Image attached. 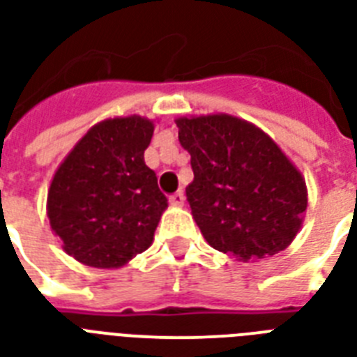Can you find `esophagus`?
I'll return each mask as SVG.
<instances>
[{"label":"esophagus","mask_w":357,"mask_h":357,"mask_svg":"<svg viewBox=\"0 0 357 357\" xmlns=\"http://www.w3.org/2000/svg\"><path fill=\"white\" fill-rule=\"evenodd\" d=\"M170 204L176 207H181L185 204V195L179 190V192H176V195L170 196Z\"/></svg>","instance_id":"esophagus-1"}]
</instances>
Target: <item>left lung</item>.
Masks as SVG:
<instances>
[{"instance_id": "obj_1", "label": "left lung", "mask_w": 357, "mask_h": 357, "mask_svg": "<svg viewBox=\"0 0 357 357\" xmlns=\"http://www.w3.org/2000/svg\"><path fill=\"white\" fill-rule=\"evenodd\" d=\"M176 123L195 172L187 200L209 246L244 263L287 248L304 222L307 187L282 148L231 114Z\"/></svg>"}]
</instances>
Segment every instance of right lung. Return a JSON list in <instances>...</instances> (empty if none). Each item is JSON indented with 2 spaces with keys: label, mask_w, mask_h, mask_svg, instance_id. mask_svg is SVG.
Segmentation results:
<instances>
[{
  "label": "right lung",
  "mask_w": 357,
  "mask_h": 357,
  "mask_svg": "<svg viewBox=\"0 0 357 357\" xmlns=\"http://www.w3.org/2000/svg\"><path fill=\"white\" fill-rule=\"evenodd\" d=\"M153 122L139 114L92 126L64 157L47 189L52 231L68 255L94 268H119L153 243L167 196L146 167Z\"/></svg>",
  "instance_id": "obj_1"
}]
</instances>
